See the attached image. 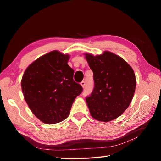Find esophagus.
<instances>
[{
	"instance_id": "esophagus-1",
	"label": "esophagus",
	"mask_w": 161,
	"mask_h": 161,
	"mask_svg": "<svg viewBox=\"0 0 161 161\" xmlns=\"http://www.w3.org/2000/svg\"><path fill=\"white\" fill-rule=\"evenodd\" d=\"M80 85H81V86L82 87V88H84L85 87V81H82L80 83Z\"/></svg>"
}]
</instances>
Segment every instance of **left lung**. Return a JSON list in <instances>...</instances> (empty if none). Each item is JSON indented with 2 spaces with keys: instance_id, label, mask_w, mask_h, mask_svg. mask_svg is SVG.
<instances>
[{
  "instance_id": "left-lung-1",
  "label": "left lung",
  "mask_w": 161,
  "mask_h": 161,
  "mask_svg": "<svg viewBox=\"0 0 161 161\" xmlns=\"http://www.w3.org/2000/svg\"><path fill=\"white\" fill-rule=\"evenodd\" d=\"M84 55L95 82L93 91L86 98L91 115L103 122L118 118L128 108L134 95L136 80L132 68L109 51L97 56Z\"/></svg>"
}]
</instances>
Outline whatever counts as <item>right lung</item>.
Returning a JSON list of instances; mask_svg holds the SVG:
<instances>
[{
    "label": "right lung",
    "instance_id": "add662e5",
    "mask_svg": "<svg viewBox=\"0 0 161 161\" xmlns=\"http://www.w3.org/2000/svg\"><path fill=\"white\" fill-rule=\"evenodd\" d=\"M69 59V54L50 52L33 62L23 75L24 99L34 115L44 124H57L66 119L82 91L73 80Z\"/></svg>",
    "mask_w": 161,
    "mask_h": 161
}]
</instances>
